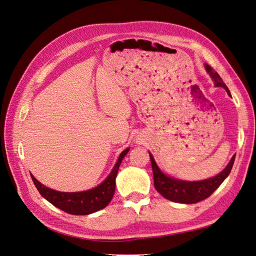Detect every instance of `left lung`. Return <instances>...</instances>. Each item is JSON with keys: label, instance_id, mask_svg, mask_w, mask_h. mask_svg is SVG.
Here are the masks:
<instances>
[{"label": "left lung", "instance_id": "left-lung-1", "mask_svg": "<svg viewBox=\"0 0 256 256\" xmlns=\"http://www.w3.org/2000/svg\"><path fill=\"white\" fill-rule=\"evenodd\" d=\"M205 67H206V72L210 74L212 79L214 80L215 86H222L230 96L227 86L224 84L220 74L210 65H205ZM148 154L150 158H151L155 189L167 200L184 204H194L208 198L222 184L224 180L228 177L230 172H232L236 158L234 154L225 170L215 177L201 180V182H184V180H179L165 175L158 168L156 162L154 160L153 155L150 152Z\"/></svg>", "mask_w": 256, "mask_h": 256}]
</instances>
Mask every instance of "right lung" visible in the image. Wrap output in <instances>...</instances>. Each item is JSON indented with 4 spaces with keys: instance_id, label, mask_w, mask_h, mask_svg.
Instances as JSON below:
<instances>
[{
    "instance_id": "obj_1",
    "label": "right lung",
    "mask_w": 256,
    "mask_h": 256,
    "mask_svg": "<svg viewBox=\"0 0 256 256\" xmlns=\"http://www.w3.org/2000/svg\"><path fill=\"white\" fill-rule=\"evenodd\" d=\"M129 148L122 151L108 178L98 186L82 192H60L39 182L32 175V182L40 194L54 206L72 215H89L108 206L115 193V179L118 168Z\"/></svg>"
}]
</instances>
